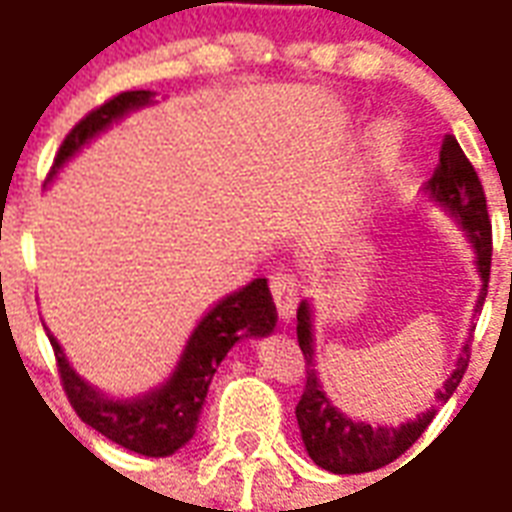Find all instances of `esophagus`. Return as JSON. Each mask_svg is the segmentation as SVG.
I'll return each mask as SVG.
<instances>
[{
  "mask_svg": "<svg viewBox=\"0 0 512 512\" xmlns=\"http://www.w3.org/2000/svg\"><path fill=\"white\" fill-rule=\"evenodd\" d=\"M271 295L273 303H276V311H279V317L290 319L295 314V308H298V295H300V284L298 276L287 268H279V271L271 273Z\"/></svg>",
  "mask_w": 512,
  "mask_h": 512,
  "instance_id": "1",
  "label": "esophagus"
}]
</instances>
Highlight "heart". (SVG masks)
Segmentation results:
<instances>
[{
    "mask_svg": "<svg viewBox=\"0 0 512 512\" xmlns=\"http://www.w3.org/2000/svg\"><path fill=\"white\" fill-rule=\"evenodd\" d=\"M373 150H376V158H389V152L395 150V136L392 131H386V128H378L376 139H373Z\"/></svg>",
    "mask_w": 512,
    "mask_h": 512,
    "instance_id": "heart-1",
    "label": "heart"
}]
</instances>
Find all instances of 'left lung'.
I'll return each mask as SVG.
<instances>
[{
  "instance_id": "obj_1",
  "label": "left lung",
  "mask_w": 512,
  "mask_h": 512,
  "mask_svg": "<svg viewBox=\"0 0 512 512\" xmlns=\"http://www.w3.org/2000/svg\"><path fill=\"white\" fill-rule=\"evenodd\" d=\"M429 193L440 206H446L462 228L470 233L475 249H478V268L483 276V292L478 298V306L486 300V287L491 276V220L489 206H486V193H483L478 171L473 169L470 158L464 155L454 136H446L443 150H440V166L435 177L429 179ZM298 343L306 360V386L295 405L300 435L306 443L308 456L325 467L330 473H370L378 467H386L403 456L408 448L421 438V432L435 419V408L421 413L416 421H408L403 427H370L362 421L346 419L330 405V400L322 392L317 381V373L311 368L314 362V346H311V311L308 303H300L298 308ZM470 365V343H464L462 354L456 360V370L448 376V381L440 386L438 403H446L454 395L456 386L462 381L464 370Z\"/></svg>"
}]
</instances>
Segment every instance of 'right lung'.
<instances>
[{
	"label": "right lung",
	"mask_w": 512,
	"mask_h": 512,
	"mask_svg": "<svg viewBox=\"0 0 512 512\" xmlns=\"http://www.w3.org/2000/svg\"><path fill=\"white\" fill-rule=\"evenodd\" d=\"M152 99H155L152 91H123L91 109L64 136L53 169H58L66 158H72L74 152L80 150L91 136L99 134L101 128H107L112 120L126 115L128 109L150 104ZM273 325H276V306H273L268 282L255 279L244 290L220 300L201 319V325L195 327V333L187 341V349L174 376L161 389H155L150 395L134 397V400H109V397L99 395L69 368L56 338L53 335L48 338L53 354H56L61 386H64L74 413L85 424H91L104 438L134 451V454L169 456L195 435V424L204 408L214 370L228 354L230 346L249 335L271 333Z\"/></svg>",
	"instance_id": "1"
}]
</instances>
